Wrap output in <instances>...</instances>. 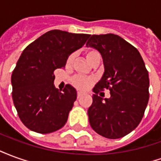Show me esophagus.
Instances as JSON below:
<instances>
[{
    "instance_id": "obj_1",
    "label": "esophagus",
    "mask_w": 161,
    "mask_h": 161,
    "mask_svg": "<svg viewBox=\"0 0 161 161\" xmlns=\"http://www.w3.org/2000/svg\"><path fill=\"white\" fill-rule=\"evenodd\" d=\"M83 93H82V92H80V91H78V92H77V98H80L81 97H82V96H83Z\"/></svg>"
}]
</instances>
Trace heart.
I'll return each mask as SVG.
<instances>
[{"label": "heart", "mask_w": 161, "mask_h": 161, "mask_svg": "<svg viewBox=\"0 0 161 161\" xmlns=\"http://www.w3.org/2000/svg\"><path fill=\"white\" fill-rule=\"evenodd\" d=\"M85 56H86V58H87L88 61L91 63L96 57H101V55H100V53H98L97 50L90 49L85 52ZM74 58H75V55H74L73 53L70 54V56L67 58V65H70L71 64L73 63ZM92 83H93V79L92 78L83 77V76H80V75H77V76L72 77V79H71L72 85L75 88H77V90H80V91L87 90L88 88L92 84Z\"/></svg>", "instance_id": "1"}]
</instances>
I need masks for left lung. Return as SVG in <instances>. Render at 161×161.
I'll use <instances>...</instances> for the list:
<instances>
[{
  "mask_svg": "<svg viewBox=\"0 0 161 161\" xmlns=\"http://www.w3.org/2000/svg\"><path fill=\"white\" fill-rule=\"evenodd\" d=\"M86 46L101 53L104 65L88 109L90 124L105 138H121L138 126L148 103L149 77L145 63L135 46L113 33L92 35ZM104 88L111 91L108 98L101 97Z\"/></svg>",
  "mask_w": 161,
  "mask_h": 161,
  "instance_id": "8db88e82",
  "label": "left lung"
}]
</instances>
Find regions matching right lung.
Returning <instances> with one entry per match:
<instances>
[{
  "mask_svg": "<svg viewBox=\"0 0 161 161\" xmlns=\"http://www.w3.org/2000/svg\"><path fill=\"white\" fill-rule=\"evenodd\" d=\"M90 34L52 30L26 46L13 71L12 97L23 124L32 131L49 134L66 123L77 99L67 84L55 88L54 70L65 66L67 58L84 46Z\"/></svg>",
  "mask_w": 161,
  "mask_h": 161,
  "instance_id": "1",
  "label": "right lung"
}]
</instances>
